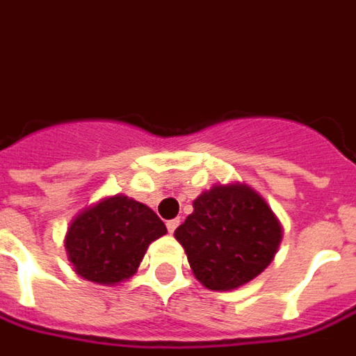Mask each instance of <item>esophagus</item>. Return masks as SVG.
<instances>
[{
	"instance_id": "34e87169",
	"label": "esophagus",
	"mask_w": 356,
	"mask_h": 356,
	"mask_svg": "<svg viewBox=\"0 0 356 356\" xmlns=\"http://www.w3.org/2000/svg\"><path fill=\"white\" fill-rule=\"evenodd\" d=\"M178 225H180V219H172L166 222V229H168V232H174V230L178 229Z\"/></svg>"
}]
</instances>
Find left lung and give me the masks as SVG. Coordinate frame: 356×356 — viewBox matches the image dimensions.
I'll return each mask as SVG.
<instances>
[{
    "mask_svg": "<svg viewBox=\"0 0 356 356\" xmlns=\"http://www.w3.org/2000/svg\"><path fill=\"white\" fill-rule=\"evenodd\" d=\"M174 236L186 250L193 275L211 291L250 283L275 257L281 222L246 184L213 186L197 195Z\"/></svg>",
    "mask_w": 356,
    "mask_h": 356,
    "instance_id": "8db88e82",
    "label": "left lung"
}]
</instances>
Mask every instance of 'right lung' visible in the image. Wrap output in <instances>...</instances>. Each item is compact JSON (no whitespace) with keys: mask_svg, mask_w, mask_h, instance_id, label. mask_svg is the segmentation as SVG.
Listing matches in <instances>:
<instances>
[{"mask_svg":"<svg viewBox=\"0 0 356 356\" xmlns=\"http://www.w3.org/2000/svg\"><path fill=\"white\" fill-rule=\"evenodd\" d=\"M163 234L166 227L153 209L127 195H112L71 220L65 252L77 275L116 285L136 273L149 244Z\"/></svg>","mask_w":356,"mask_h":356,"instance_id":"1","label":"right lung"}]
</instances>
